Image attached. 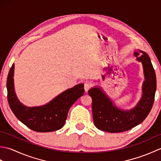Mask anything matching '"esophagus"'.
Masks as SVG:
<instances>
[{"mask_svg":"<svg viewBox=\"0 0 161 161\" xmlns=\"http://www.w3.org/2000/svg\"><path fill=\"white\" fill-rule=\"evenodd\" d=\"M84 87L85 91H86V93H87L88 91L89 90L90 88H91V84L90 82H87V81H86V82L84 83Z\"/></svg>","mask_w":161,"mask_h":161,"instance_id":"34e87169","label":"esophagus"}]
</instances>
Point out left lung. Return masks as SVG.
<instances>
[{
  "mask_svg": "<svg viewBox=\"0 0 161 161\" xmlns=\"http://www.w3.org/2000/svg\"><path fill=\"white\" fill-rule=\"evenodd\" d=\"M134 54L142 64L145 79L142 84V97L134 108L124 111L115 107L100 88H92L88 91L92 97L94 124L102 131L110 133L128 131L144 121L153 107L156 91L155 70L146 53L138 50Z\"/></svg>",
  "mask_w": 161,
  "mask_h": 161,
  "instance_id": "left-lung-1",
  "label": "left lung"
}]
</instances>
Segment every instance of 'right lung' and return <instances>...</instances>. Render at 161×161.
Listing matches in <instances>:
<instances>
[{"mask_svg":"<svg viewBox=\"0 0 161 161\" xmlns=\"http://www.w3.org/2000/svg\"><path fill=\"white\" fill-rule=\"evenodd\" d=\"M14 64L9 71L7 80L8 100L11 110L18 119L37 132L57 131L64 126L71 106L84 93V84H77L64 91L48 103L40 107L24 106L17 98L14 87Z\"/></svg>","mask_w":161,"mask_h":161,"instance_id":"obj_1","label":"right lung"}]
</instances>
